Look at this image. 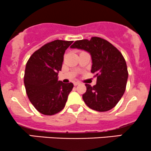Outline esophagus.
Listing matches in <instances>:
<instances>
[{
    "instance_id": "esophagus-1",
    "label": "esophagus",
    "mask_w": 151,
    "mask_h": 151,
    "mask_svg": "<svg viewBox=\"0 0 151 151\" xmlns=\"http://www.w3.org/2000/svg\"><path fill=\"white\" fill-rule=\"evenodd\" d=\"M79 84H80V83H79V82H74V86H77V85H79Z\"/></svg>"
}]
</instances>
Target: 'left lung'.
<instances>
[{
    "label": "left lung",
    "instance_id": "1",
    "mask_svg": "<svg viewBox=\"0 0 151 151\" xmlns=\"http://www.w3.org/2000/svg\"><path fill=\"white\" fill-rule=\"evenodd\" d=\"M71 48L83 49L91 54V72L97 77V84H85L87 91L82 95L89 108L105 112L118 103L126 88L128 72L126 62L120 51L105 39L92 37L90 40L76 41Z\"/></svg>",
    "mask_w": 151,
    "mask_h": 151
}]
</instances>
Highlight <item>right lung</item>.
Segmentation results:
<instances>
[{
    "label": "right lung",
    "instance_id": "1",
    "mask_svg": "<svg viewBox=\"0 0 151 151\" xmlns=\"http://www.w3.org/2000/svg\"><path fill=\"white\" fill-rule=\"evenodd\" d=\"M72 41L55 40L36 50L26 63L24 85L30 102L39 112L53 115L64 109L74 84L58 81L64 54Z\"/></svg>",
    "mask_w": 151,
    "mask_h": 151
}]
</instances>
